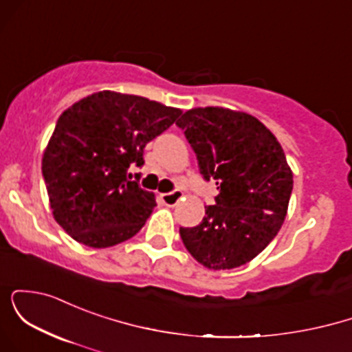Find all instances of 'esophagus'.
I'll return each instance as SVG.
<instances>
[{
    "mask_svg": "<svg viewBox=\"0 0 352 352\" xmlns=\"http://www.w3.org/2000/svg\"><path fill=\"white\" fill-rule=\"evenodd\" d=\"M182 197H184L182 190H173V192H168V193H160V200H162V204L168 205V207H173V205L179 204Z\"/></svg>",
    "mask_w": 352,
    "mask_h": 352,
    "instance_id": "1",
    "label": "esophagus"
}]
</instances>
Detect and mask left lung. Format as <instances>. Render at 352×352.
Here are the masks:
<instances>
[{"label":"left lung","mask_w":352,"mask_h":352,"mask_svg":"<svg viewBox=\"0 0 352 352\" xmlns=\"http://www.w3.org/2000/svg\"><path fill=\"white\" fill-rule=\"evenodd\" d=\"M177 125L199 160L204 180H215V205L200 225L180 227L185 248L210 270L252 261L280 232L293 190L285 152L256 117L223 107L187 111Z\"/></svg>","instance_id":"8db88e82"}]
</instances>
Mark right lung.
Here are the masks:
<instances>
[{"label": "right lung", "mask_w": 352, "mask_h": 352, "mask_svg": "<svg viewBox=\"0 0 352 352\" xmlns=\"http://www.w3.org/2000/svg\"><path fill=\"white\" fill-rule=\"evenodd\" d=\"M180 109L102 91L64 111L43 155L56 221L79 243L107 248L129 240L155 207L152 192L129 180L144 147L179 119Z\"/></svg>", "instance_id": "1"}]
</instances>
